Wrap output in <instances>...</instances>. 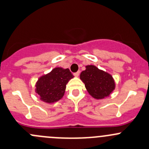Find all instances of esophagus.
I'll list each match as a JSON object with an SVG mask.
<instances>
[{"label": "esophagus", "instance_id": "obj_1", "mask_svg": "<svg viewBox=\"0 0 149 149\" xmlns=\"http://www.w3.org/2000/svg\"><path fill=\"white\" fill-rule=\"evenodd\" d=\"M79 74H80V71H77L74 73V76H76V77H78V76H79Z\"/></svg>", "mask_w": 149, "mask_h": 149}]
</instances>
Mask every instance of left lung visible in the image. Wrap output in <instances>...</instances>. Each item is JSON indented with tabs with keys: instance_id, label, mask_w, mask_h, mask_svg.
Masks as SVG:
<instances>
[{
	"instance_id": "1",
	"label": "left lung",
	"mask_w": 149,
	"mask_h": 149,
	"mask_svg": "<svg viewBox=\"0 0 149 149\" xmlns=\"http://www.w3.org/2000/svg\"><path fill=\"white\" fill-rule=\"evenodd\" d=\"M86 68L81 73L80 79L90 95L97 100L109 96L115 86L112 76L94 65H87Z\"/></svg>"
}]
</instances>
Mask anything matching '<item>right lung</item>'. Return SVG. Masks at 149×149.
I'll list each match as a JSON object with an SVG mask.
<instances>
[{"label": "right lung", "mask_w": 149, "mask_h": 149, "mask_svg": "<svg viewBox=\"0 0 149 149\" xmlns=\"http://www.w3.org/2000/svg\"><path fill=\"white\" fill-rule=\"evenodd\" d=\"M72 78L73 75L68 68H55L39 79L36 84V92L45 102H55L63 97L66 84Z\"/></svg>", "instance_id": "obj_1"}]
</instances>
